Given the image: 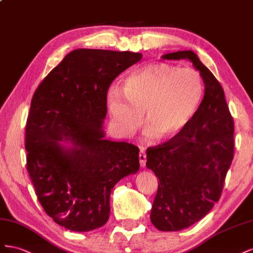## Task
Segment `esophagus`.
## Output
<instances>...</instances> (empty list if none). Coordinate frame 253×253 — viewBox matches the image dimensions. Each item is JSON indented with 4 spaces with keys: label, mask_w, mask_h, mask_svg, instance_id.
<instances>
[{
    "label": "esophagus",
    "mask_w": 253,
    "mask_h": 253,
    "mask_svg": "<svg viewBox=\"0 0 253 253\" xmlns=\"http://www.w3.org/2000/svg\"><path fill=\"white\" fill-rule=\"evenodd\" d=\"M139 159H140L141 167H142V168L145 167V164H146V153H145V151H144V150H141V151H140Z\"/></svg>",
    "instance_id": "34e87169"
}]
</instances>
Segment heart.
I'll return each mask as SVG.
<instances>
[{
	"label": "heart",
	"mask_w": 253,
	"mask_h": 253,
	"mask_svg": "<svg viewBox=\"0 0 253 253\" xmlns=\"http://www.w3.org/2000/svg\"><path fill=\"white\" fill-rule=\"evenodd\" d=\"M205 91V79L197 70L151 62L129 75L123 90L112 86L108 91V109L122 135L130 136L138 130L145 112L148 135L174 140L197 115Z\"/></svg>",
	"instance_id": "obj_1"
}]
</instances>
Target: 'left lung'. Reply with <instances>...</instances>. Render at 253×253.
<instances>
[{
  "label": "left lung",
  "mask_w": 253,
  "mask_h": 253,
  "mask_svg": "<svg viewBox=\"0 0 253 253\" xmlns=\"http://www.w3.org/2000/svg\"><path fill=\"white\" fill-rule=\"evenodd\" d=\"M163 59H190L205 79L203 105L186 130L147 148V169L159 178L150 220L160 231L189 228L211 211L234 157V121L221 84L193 50Z\"/></svg>",
  "instance_id": "obj_1"
}]
</instances>
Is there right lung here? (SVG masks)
Returning a JSON list of instances; mask_svg holds the SVG:
<instances>
[{
    "instance_id": "1",
    "label": "right lung",
    "mask_w": 253,
    "mask_h": 253,
    "mask_svg": "<svg viewBox=\"0 0 253 253\" xmlns=\"http://www.w3.org/2000/svg\"><path fill=\"white\" fill-rule=\"evenodd\" d=\"M142 54L79 48L68 54L35 91L25 129L26 169L40 205L76 232L104 226L110 194L139 170V148L105 140L107 92ZM71 140L74 147L61 146Z\"/></svg>"
}]
</instances>
